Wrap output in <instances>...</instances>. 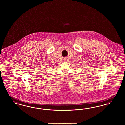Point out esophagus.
Here are the masks:
<instances>
[{"instance_id":"1","label":"esophagus","mask_w":125,"mask_h":125,"mask_svg":"<svg viewBox=\"0 0 125 125\" xmlns=\"http://www.w3.org/2000/svg\"><path fill=\"white\" fill-rule=\"evenodd\" d=\"M65 61H67V59H65Z\"/></svg>"}]
</instances>
